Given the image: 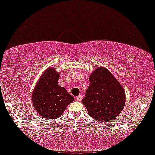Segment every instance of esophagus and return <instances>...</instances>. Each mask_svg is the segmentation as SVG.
<instances>
[{"instance_id": "esophagus-1", "label": "esophagus", "mask_w": 155, "mask_h": 155, "mask_svg": "<svg viewBox=\"0 0 155 155\" xmlns=\"http://www.w3.org/2000/svg\"><path fill=\"white\" fill-rule=\"evenodd\" d=\"M82 96H81V95H78L77 97H76V101H81V99H82Z\"/></svg>"}]
</instances>
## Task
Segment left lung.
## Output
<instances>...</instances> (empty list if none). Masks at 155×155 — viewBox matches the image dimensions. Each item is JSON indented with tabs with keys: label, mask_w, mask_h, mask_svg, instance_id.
I'll return each mask as SVG.
<instances>
[{
	"label": "left lung",
	"mask_w": 155,
	"mask_h": 155,
	"mask_svg": "<svg viewBox=\"0 0 155 155\" xmlns=\"http://www.w3.org/2000/svg\"><path fill=\"white\" fill-rule=\"evenodd\" d=\"M89 79L90 86L81 100L89 114L100 122L116 118L125 105V92L122 85L105 67H97Z\"/></svg>",
	"instance_id": "1"
}]
</instances>
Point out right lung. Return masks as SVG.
Instances as JSON below:
<instances>
[{"instance_id":"add662e5","label":"right lung","mask_w":155,"mask_h":155,"mask_svg":"<svg viewBox=\"0 0 155 155\" xmlns=\"http://www.w3.org/2000/svg\"><path fill=\"white\" fill-rule=\"evenodd\" d=\"M60 73L53 67L44 71L32 93V103L35 111L43 118L54 120L63 114L74 97L63 87L58 85Z\"/></svg>"}]
</instances>
